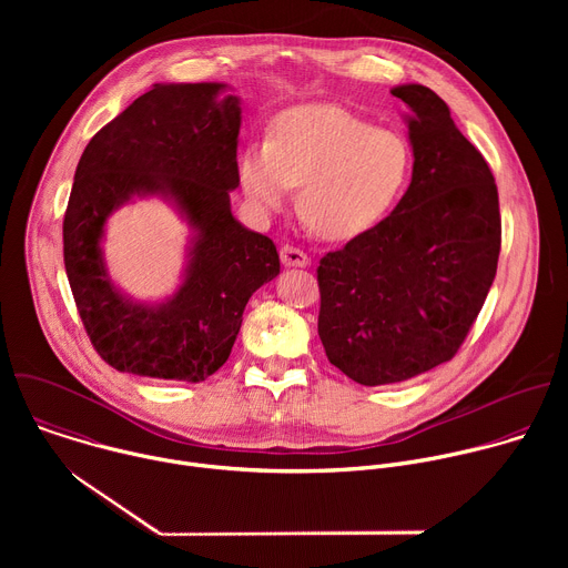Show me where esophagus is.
Instances as JSON below:
<instances>
[{
	"mask_svg": "<svg viewBox=\"0 0 568 568\" xmlns=\"http://www.w3.org/2000/svg\"><path fill=\"white\" fill-rule=\"evenodd\" d=\"M281 261H283L285 267H305V265H310L307 254L298 247H292V245L281 247Z\"/></svg>",
	"mask_w": 568,
	"mask_h": 568,
	"instance_id": "obj_1",
	"label": "esophagus"
}]
</instances>
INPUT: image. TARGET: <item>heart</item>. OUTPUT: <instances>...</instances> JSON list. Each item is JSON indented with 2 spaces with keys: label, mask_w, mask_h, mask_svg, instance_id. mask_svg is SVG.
Returning a JSON list of instances; mask_svg holds the SVG:
<instances>
[{
  "label": "heart",
  "mask_w": 568,
  "mask_h": 568,
  "mask_svg": "<svg viewBox=\"0 0 568 568\" xmlns=\"http://www.w3.org/2000/svg\"><path fill=\"white\" fill-rule=\"evenodd\" d=\"M412 171V148L399 132L368 125L328 103L283 112L267 143L237 156V180L250 206L267 215L298 191V211L326 240L371 229L395 202Z\"/></svg>",
  "instance_id": "obj_1"
}]
</instances>
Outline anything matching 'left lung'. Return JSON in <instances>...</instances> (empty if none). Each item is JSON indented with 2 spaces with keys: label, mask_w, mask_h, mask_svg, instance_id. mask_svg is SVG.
<instances>
[{
  "label": "left lung",
  "mask_w": 568,
  "mask_h": 568,
  "mask_svg": "<svg viewBox=\"0 0 568 568\" xmlns=\"http://www.w3.org/2000/svg\"><path fill=\"white\" fill-rule=\"evenodd\" d=\"M412 110L414 173L375 226L318 261V337L333 366L364 386L449 362L488 296L501 213L495 175L423 85L390 92Z\"/></svg>",
  "instance_id": "obj_1"
}]
</instances>
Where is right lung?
<instances>
[{
    "instance_id": "1",
    "label": "right lung",
    "mask_w": 568,
    "mask_h": 568,
    "mask_svg": "<svg viewBox=\"0 0 568 568\" xmlns=\"http://www.w3.org/2000/svg\"><path fill=\"white\" fill-rule=\"evenodd\" d=\"M224 85H152L101 128L78 161L62 222L64 270L94 351L116 371L202 382L233 348L250 296L281 272L274 242L231 215L237 99ZM171 194L199 229L187 278L164 306H134L109 283L98 242L132 194Z\"/></svg>"
}]
</instances>
